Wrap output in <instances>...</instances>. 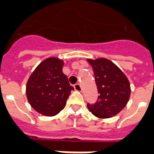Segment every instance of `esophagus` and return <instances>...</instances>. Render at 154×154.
<instances>
[{
  "instance_id": "1",
  "label": "esophagus",
  "mask_w": 154,
  "mask_h": 154,
  "mask_svg": "<svg viewBox=\"0 0 154 154\" xmlns=\"http://www.w3.org/2000/svg\"><path fill=\"white\" fill-rule=\"evenodd\" d=\"M74 89L75 90H77V91H82V86L80 85L79 83H77V84H75L74 85Z\"/></svg>"
}]
</instances>
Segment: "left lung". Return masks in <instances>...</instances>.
Segmentation results:
<instances>
[{
    "label": "left lung",
    "mask_w": 154,
    "mask_h": 154,
    "mask_svg": "<svg viewBox=\"0 0 154 154\" xmlns=\"http://www.w3.org/2000/svg\"><path fill=\"white\" fill-rule=\"evenodd\" d=\"M92 66L98 89L95 103H87L89 111L98 118H111L120 112L128 102L131 89L124 72L107 59L87 60Z\"/></svg>",
    "instance_id": "1"
}]
</instances>
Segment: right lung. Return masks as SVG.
Here are the masks:
<instances>
[{
    "instance_id": "right-lung-1",
    "label": "right lung",
    "mask_w": 154,
    "mask_h": 154,
    "mask_svg": "<svg viewBox=\"0 0 154 154\" xmlns=\"http://www.w3.org/2000/svg\"><path fill=\"white\" fill-rule=\"evenodd\" d=\"M63 64L59 59H47L35 69L26 84V97L30 106L46 116H56L62 111L74 89L62 72Z\"/></svg>"
}]
</instances>
